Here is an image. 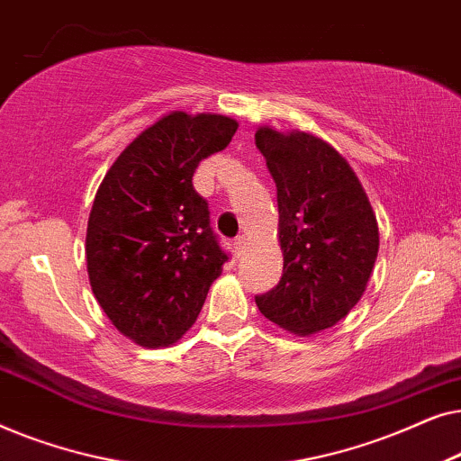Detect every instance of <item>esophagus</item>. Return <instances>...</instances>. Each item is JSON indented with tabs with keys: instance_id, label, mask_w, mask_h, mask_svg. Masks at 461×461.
<instances>
[{
	"instance_id": "obj_1",
	"label": "esophagus",
	"mask_w": 461,
	"mask_h": 461,
	"mask_svg": "<svg viewBox=\"0 0 461 461\" xmlns=\"http://www.w3.org/2000/svg\"><path fill=\"white\" fill-rule=\"evenodd\" d=\"M245 249H248V239H245V237H237V239H235V251H237V256H243Z\"/></svg>"
}]
</instances>
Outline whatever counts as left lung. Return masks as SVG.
Instances as JSON below:
<instances>
[{
	"label": "left lung",
	"instance_id": "1",
	"mask_svg": "<svg viewBox=\"0 0 461 461\" xmlns=\"http://www.w3.org/2000/svg\"><path fill=\"white\" fill-rule=\"evenodd\" d=\"M276 185L283 275L256 295L268 321L311 336L336 325L361 300L380 232L357 174L336 149L306 131H256Z\"/></svg>",
	"mask_w": 461,
	"mask_h": 461
}]
</instances>
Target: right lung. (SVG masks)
<instances>
[{"mask_svg": "<svg viewBox=\"0 0 461 461\" xmlns=\"http://www.w3.org/2000/svg\"><path fill=\"white\" fill-rule=\"evenodd\" d=\"M237 128L224 115L169 113L123 149L98 186L87 275L106 317L136 344L159 348L185 336L229 260L193 174Z\"/></svg>", "mask_w": 461, "mask_h": 461, "instance_id": "1", "label": "right lung"}]
</instances>
